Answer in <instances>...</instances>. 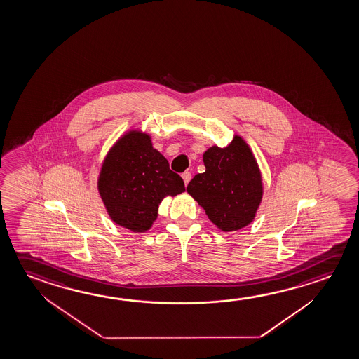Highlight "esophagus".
<instances>
[{"mask_svg": "<svg viewBox=\"0 0 359 359\" xmlns=\"http://www.w3.org/2000/svg\"><path fill=\"white\" fill-rule=\"evenodd\" d=\"M182 180H184V184H185V187L188 185L189 182L191 180V174H190V171H185L184 174L182 175Z\"/></svg>", "mask_w": 359, "mask_h": 359, "instance_id": "obj_1", "label": "esophagus"}]
</instances>
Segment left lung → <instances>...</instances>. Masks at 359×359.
Masks as SVG:
<instances>
[{
    "instance_id": "1",
    "label": "left lung",
    "mask_w": 359,
    "mask_h": 359,
    "mask_svg": "<svg viewBox=\"0 0 359 359\" xmlns=\"http://www.w3.org/2000/svg\"><path fill=\"white\" fill-rule=\"evenodd\" d=\"M205 171L187 191L217 228L236 231L252 223L263 198V180L253 151L241 136L226 147L212 145L203 155Z\"/></svg>"
}]
</instances>
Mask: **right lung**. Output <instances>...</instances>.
I'll use <instances>...</instances> for the list:
<instances>
[{
    "label": "right lung",
    "instance_id": "right-lung-1",
    "mask_svg": "<svg viewBox=\"0 0 359 359\" xmlns=\"http://www.w3.org/2000/svg\"><path fill=\"white\" fill-rule=\"evenodd\" d=\"M97 190L112 222L134 233H145L158 217L161 200L185 191L182 177L170 170L151 137L131 129L106 154Z\"/></svg>",
    "mask_w": 359,
    "mask_h": 359
}]
</instances>
